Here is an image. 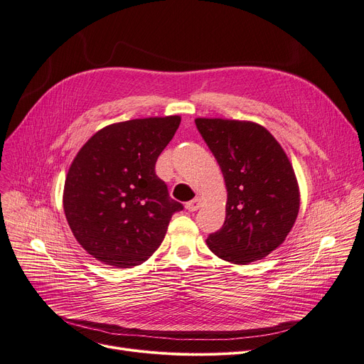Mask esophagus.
I'll list each match as a JSON object with an SVG mask.
<instances>
[{"label":"esophagus","instance_id":"obj_1","mask_svg":"<svg viewBox=\"0 0 364 364\" xmlns=\"http://www.w3.org/2000/svg\"><path fill=\"white\" fill-rule=\"evenodd\" d=\"M200 203H202L200 198H196V199H193V200H190V202L186 203V209H187V211H190V213H195V211H198V209H199Z\"/></svg>","mask_w":364,"mask_h":364}]
</instances>
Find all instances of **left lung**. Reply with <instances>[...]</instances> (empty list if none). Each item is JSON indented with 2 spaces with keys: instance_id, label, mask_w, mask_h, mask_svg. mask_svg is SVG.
I'll return each instance as SVG.
<instances>
[{
  "instance_id": "obj_1",
  "label": "left lung",
  "mask_w": 364,
  "mask_h": 364,
  "mask_svg": "<svg viewBox=\"0 0 364 364\" xmlns=\"http://www.w3.org/2000/svg\"><path fill=\"white\" fill-rule=\"evenodd\" d=\"M227 188L225 221L206 245L218 258L245 265L284 242L299 213L292 164L272 132L252 121L196 118Z\"/></svg>"
}]
</instances>
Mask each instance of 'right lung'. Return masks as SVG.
<instances>
[{"mask_svg":"<svg viewBox=\"0 0 364 364\" xmlns=\"http://www.w3.org/2000/svg\"><path fill=\"white\" fill-rule=\"evenodd\" d=\"M180 122L172 114L110 124L76 153L63 209L75 239L97 261L117 269L143 264L161 246L172 214L183 209L155 174Z\"/></svg>","mask_w":364,"mask_h":364,"instance_id":"1","label":"right lung"}]
</instances>
